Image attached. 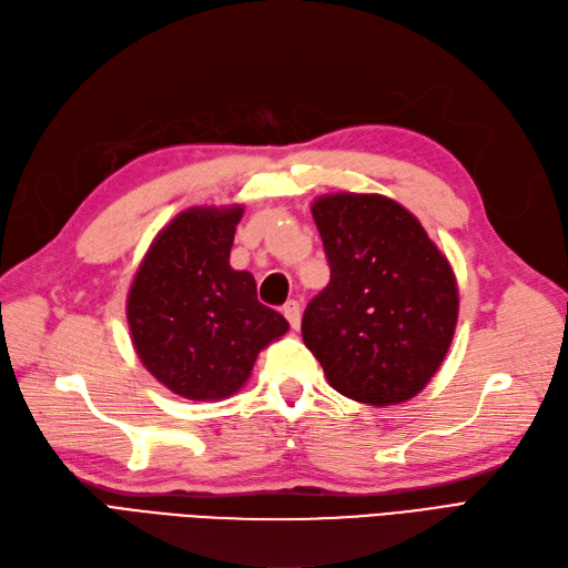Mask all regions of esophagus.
Returning <instances> with one entry per match:
<instances>
[{
    "label": "esophagus",
    "instance_id": "34e87169",
    "mask_svg": "<svg viewBox=\"0 0 568 568\" xmlns=\"http://www.w3.org/2000/svg\"><path fill=\"white\" fill-rule=\"evenodd\" d=\"M282 312H284V317L288 320L291 328H298V326H301V303H298V301H288V303L282 307Z\"/></svg>",
    "mask_w": 568,
    "mask_h": 568
}]
</instances>
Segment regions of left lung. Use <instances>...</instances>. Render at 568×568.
<instances>
[{
	"label": "left lung",
	"instance_id": "left-lung-1",
	"mask_svg": "<svg viewBox=\"0 0 568 568\" xmlns=\"http://www.w3.org/2000/svg\"><path fill=\"white\" fill-rule=\"evenodd\" d=\"M331 280L303 315V341L341 395L389 406L442 366L458 322L452 265L414 213L383 194L312 204Z\"/></svg>",
	"mask_w": 568,
	"mask_h": 568
}]
</instances>
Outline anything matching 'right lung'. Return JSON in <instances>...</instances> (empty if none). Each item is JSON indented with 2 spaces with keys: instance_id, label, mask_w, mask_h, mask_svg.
Listing matches in <instances>:
<instances>
[{
  "instance_id": "right-lung-1",
  "label": "right lung",
  "mask_w": 568,
  "mask_h": 568,
  "mask_svg": "<svg viewBox=\"0 0 568 568\" xmlns=\"http://www.w3.org/2000/svg\"><path fill=\"white\" fill-rule=\"evenodd\" d=\"M244 206H194L150 244L126 298L135 355L171 393L225 399L248 381L258 352L288 322L256 296V280L230 267Z\"/></svg>"
}]
</instances>
